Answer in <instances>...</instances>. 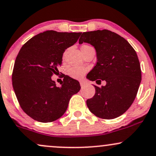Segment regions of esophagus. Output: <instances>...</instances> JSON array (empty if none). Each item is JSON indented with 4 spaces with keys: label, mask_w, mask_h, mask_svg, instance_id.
<instances>
[{
    "label": "esophagus",
    "mask_w": 156,
    "mask_h": 156,
    "mask_svg": "<svg viewBox=\"0 0 156 156\" xmlns=\"http://www.w3.org/2000/svg\"><path fill=\"white\" fill-rule=\"evenodd\" d=\"M80 85L81 87H83V86L85 85V82L84 81H80Z\"/></svg>",
    "instance_id": "esophagus-1"
}]
</instances>
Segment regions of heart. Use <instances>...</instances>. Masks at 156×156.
Masks as SVG:
<instances>
[{
    "instance_id": "b5f03b06",
    "label": "heart",
    "mask_w": 156,
    "mask_h": 156,
    "mask_svg": "<svg viewBox=\"0 0 156 156\" xmlns=\"http://www.w3.org/2000/svg\"><path fill=\"white\" fill-rule=\"evenodd\" d=\"M86 47H89V46H88V45H83L81 48ZM87 71L88 69L84 68V67H71L70 69H69L68 74L71 78H75V79H81Z\"/></svg>"
}]
</instances>
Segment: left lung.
<instances>
[{"label":"left lung","instance_id":"obj_1","mask_svg":"<svg viewBox=\"0 0 156 156\" xmlns=\"http://www.w3.org/2000/svg\"><path fill=\"white\" fill-rule=\"evenodd\" d=\"M80 35L79 44H90L97 51L96 65L86 77L100 83V79L106 81L102 87L94 85L96 92L86 105L100 119H115L130 108L141 83L137 54L125 38L108 30Z\"/></svg>","mask_w":156,"mask_h":156}]
</instances>
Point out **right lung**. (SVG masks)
Instances as JSON below:
<instances>
[{
  "instance_id": "right-lung-1",
  "label": "right lung",
  "mask_w": 156,
  "mask_h": 156,
  "mask_svg": "<svg viewBox=\"0 0 156 156\" xmlns=\"http://www.w3.org/2000/svg\"><path fill=\"white\" fill-rule=\"evenodd\" d=\"M81 33L47 30L35 35L19 52L12 72V85L21 108L35 121L49 123L66 111L69 101L80 91L78 80L64 76L62 87L51 80L62 63L67 48Z\"/></svg>"
}]
</instances>
